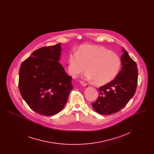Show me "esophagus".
Wrapping results in <instances>:
<instances>
[{"mask_svg":"<svg viewBox=\"0 0 154 154\" xmlns=\"http://www.w3.org/2000/svg\"><path fill=\"white\" fill-rule=\"evenodd\" d=\"M81 84L82 86H84V87H85V86L87 85V83L85 82H84V81H81Z\"/></svg>","mask_w":154,"mask_h":154,"instance_id":"esophagus-1","label":"esophagus"}]
</instances>
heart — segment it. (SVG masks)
I'll return each mask as SVG.
<instances>
[{
	"mask_svg": "<svg viewBox=\"0 0 154 154\" xmlns=\"http://www.w3.org/2000/svg\"><path fill=\"white\" fill-rule=\"evenodd\" d=\"M121 59L117 55L103 47L84 45L77 54H71L68 59L69 71L76 77L86 69L87 77L97 85L113 80L121 69Z\"/></svg>",
	"mask_w": 154,
	"mask_h": 154,
	"instance_id": "heart-1",
	"label": "heart"
}]
</instances>
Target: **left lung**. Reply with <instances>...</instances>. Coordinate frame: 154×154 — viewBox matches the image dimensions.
Returning <instances> with one entry per match:
<instances>
[{"label": "left lung", "mask_w": 154, "mask_h": 154, "mask_svg": "<svg viewBox=\"0 0 154 154\" xmlns=\"http://www.w3.org/2000/svg\"><path fill=\"white\" fill-rule=\"evenodd\" d=\"M121 70L108 84L99 88V95L92 106L100 114L110 115L124 108L135 94L138 70L136 63L122 48Z\"/></svg>", "instance_id": "8db88e82"}]
</instances>
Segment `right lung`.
<instances>
[{"instance_id":"obj_1","label":"right lung","mask_w":154,"mask_h":154,"mask_svg":"<svg viewBox=\"0 0 154 154\" xmlns=\"http://www.w3.org/2000/svg\"><path fill=\"white\" fill-rule=\"evenodd\" d=\"M61 50V43L38 48L20 69L18 87L22 98L31 109L45 116L62 110L73 88L72 77L59 62Z\"/></svg>"}]
</instances>
